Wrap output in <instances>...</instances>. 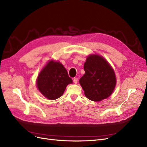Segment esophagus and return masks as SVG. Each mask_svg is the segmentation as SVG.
I'll list each match as a JSON object with an SVG mask.
<instances>
[{"instance_id":"1","label":"esophagus","mask_w":147,"mask_h":147,"mask_svg":"<svg viewBox=\"0 0 147 147\" xmlns=\"http://www.w3.org/2000/svg\"><path fill=\"white\" fill-rule=\"evenodd\" d=\"M73 81H74V82L75 84H77V82H78V78H73Z\"/></svg>"}]
</instances>
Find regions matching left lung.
Here are the masks:
<instances>
[{"mask_svg":"<svg viewBox=\"0 0 147 147\" xmlns=\"http://www.w3.org/2000/svg\"><path fill=\"white\" fill-rule=\"evenodd\" d=\"M85 74L80 79V83L87 98L100 101L107 98L116 85L113 69L104 58L99 55H90L84 64Z\"/></svg>","mask_w":147,"mask_h":147,"instance_id":"8db88e82","label":"left lung"}]
</instances>
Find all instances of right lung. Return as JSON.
I'll use <instances>...</instances> for the list:
<instances>
[{
  "instance_id": "obj_1",
  "label": "right lung",
  "mask_w": 147,
  "mask_h": 147,
  "mask_svg": "<svg viewBox=\"0 0 147 147\" xmlns=\"http://www.w3.org/2000/svg\"><path fill=\"white\" fill-rule=\"evenodd\" d=\"M72 83V80L63 65L51 61L39 74L37 84L44 96L54 100L63 95L67 84Z\"/></svg>"
}]
</instances>
